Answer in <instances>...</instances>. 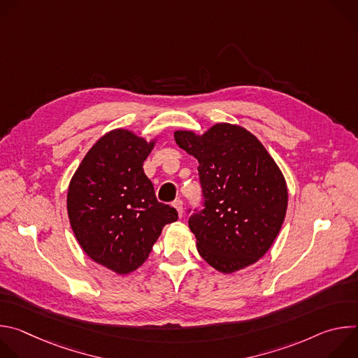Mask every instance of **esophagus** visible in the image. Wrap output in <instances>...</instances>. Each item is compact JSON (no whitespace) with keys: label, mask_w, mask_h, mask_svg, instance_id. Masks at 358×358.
<instances>
[{"label":"esophagus","mask_w":358,"mask_h":358,"mask_svg":"<svg viewBox=\"0 0 358 358\" xmlns=\"http://www.w3.org/2000/svg\"><path fill=\"white\" fill-rule=\"evenodd\" d=\"M173 206H174V208L177 210L178 217L181 218V217H182V213H184V208H182V201H181V199H176Z\"/></svg>","instance_id":"esophagus-1"}]
</instances>
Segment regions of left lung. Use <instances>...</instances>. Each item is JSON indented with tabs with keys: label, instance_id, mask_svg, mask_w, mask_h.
I'll list each match as a JSON object with an SVG mask.
<instances>
[{
	"label": "left lung",
	"instance_id": "obj_1",
	"mask_svg": "<svg viewBox=\"0 0 358 358\" xmlns=\"http://www.w3.org/2000/svg\"><path fill=\"white\" fill-rule=\"evenodd\" d=\"M174 138L199 163L206 208L188 220L199 255L222 273L257 264L286 217L289 195L279 166L239 124L217 123L202 134L176 130Z\"/></svg>",
	"mask_w": 358,
	"mask_h": 358
}]
</instances>
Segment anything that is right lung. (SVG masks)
Wrapping results in <instances>:
<instances>
[{"mask_svg":"<svg viewBox=\"0 0 358 358\" xmlns=\"http://www.w3.org/2000/svg\"><path fill=\"white\" fill-rule=\"evenodd\" d=\"M157 144L127 129H113L86 152L71 178L66 208L72 231L87 257L117 275L148 258L177 211L157 201L143 163Z\"/></svg>","mask_w":358,"mask_h":358,"instance_id":"add662e5","label":"right lung"}]
</instances>
